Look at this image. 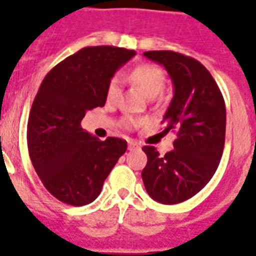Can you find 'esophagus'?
Instances as JSON below:
<instances>
[{"mask_svg":"<svg viewBox=\"0 0 256 256\" xmlns=\"http://www.w3.org/2000/svg\"><path fill=\"white\" fill-rule=\"evenodd\" d=\"M136 148H140V144L134 140H128V150H136Z\"/></svg>","mask_w":256,"mask_h":256,"instance_id":"1","label":"esophagus"}]
</instances>
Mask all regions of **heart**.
Returning <instances> with one entry per match:
<instances>
[{
    "mask_svg": "<svg viewBox=\"0 0 256 256\" xmlns=\"http://www.w3.org/2000/svg\"><path fill=\"white\" fill-rule=\"evenodd\" d=\"M132 81L136 85L140 86L142 92L148 96L154 98L158 94L162 92L166 85V77H164V70L156 65H140L136 66L130 74ZM120 96V80L118 77H114L108 82V92H106V100L108 104H116ZM144 120H136L132 116L124 118V124L126 128H138L144 124Z\"/></svg>",
    "mask_w": 256,
    "mask_h": 256,
    "instance_id": "heart-1",
    "label": "heart"
}]
</instances>
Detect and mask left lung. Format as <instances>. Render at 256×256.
I'll return each mask as SVG.
<instances>
[{
    "label": "left lung",
    "mask_w": 256,
    "mask_h": 256,
    "mask_svg": "<svg viewBox=\"0 0 256 256\" xmlns=\"http://www.w3.org/2000/svg\"><path fill=\"white\" fill-rule=\"evenodd\" d=\"M164 66L174 96L164 112V132L175 130L174 150L160 156L144 146L148 164L142 180L148 194L164 204L184 202L198 194L218 168L226 136V106L216 82L199 61L170 50L144 52Z\"/></svg>",
    "instance_id": "8db88e82"
}]
</instances>
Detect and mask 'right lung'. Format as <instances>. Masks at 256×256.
I'll return each mask as SVG.
<instances>
[{
	"instance_id": "add662e5",
	"label": "right lung",
	"mask_w": 256,
	"mask_h": 256,
	"mask_svg": "<svg viewBox=\"0 0 256 256\" xmlns=\"http://www.w3.org/2000/svg\"><path fill=\"white\" fill-rule=\"evenodd\" d=\"M134 56L124 48L88 46L44 78L28 120V148L34 170L58 200L92 203L126 152V140H100L81 128V120L88 110L104 106L108 82Z\"/></svg>"
}]
</instances>
